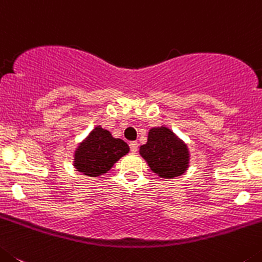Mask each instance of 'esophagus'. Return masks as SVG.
<instances>
[{
    "label": "esophagus",
    "instance_id": "obj_1",
    "mask_svg": "<svg viewBox=\"0 0 262 262\" xmlns=\"http://www.w3.org/2000/svg\"><path fill=\"white\" fill-rule=\"evenodd\" d=\"M129 146H130V151L134 152L136 154L137 151H138V143L137 142H130L129 143Z\"/></svg>",
    "mask_w": 262,
    "mask_h": 262
}]
</instances>
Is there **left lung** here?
Returning a JSON list of instances; mask_svg holds the SVG:
<instances>
[{
    "label": "left lung",
    "mask_w": 262,
    "mask_h": 262,
    "mask_svg": "<svg viewBox=\"0 0 262 262\" xmlns=\"http://www.w3.org/2000/svg\"><path fill=\"white\" fill-rule=\"evenodd\" d=\"M140 155L150 169L163 179L178 178L189 167L187 143L164 125L148 130L147 142L140 147Z\"/></svg>",
    "instance_id": "1"
}]
</instances>
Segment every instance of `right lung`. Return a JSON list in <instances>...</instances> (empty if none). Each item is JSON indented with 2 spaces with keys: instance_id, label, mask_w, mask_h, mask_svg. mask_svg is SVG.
Returning <instances> with one entry per match:
<instances>
[{
  "instance_id": "obj_1",
  "label": "right lung",
  "mask_w": 262,
  "mask_h": 262,
  "mask_svg": "<svg viewBox=\"0 0 262 262\" xmlns=\"http://www.w3.org/2000/svg\"><path fill=\"white\" fill-rule=\"evenodd\" d=\"M128 152V143L121 138H115L107 129L96 125L75 147L73 166L83 175L98 178L107 173Z\"/></svg>"
}]
</instances>
